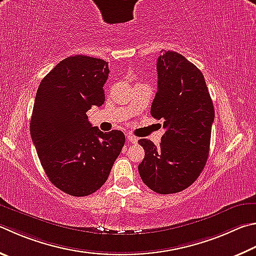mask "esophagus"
Here are the masks:
<instances>
[{"label":"esophagus","instance_id":"1","mask_svg":"<svg viewBox=\"0 0 256 256\" xmlns=\"http://www.w3.org/2000/svg\"><path fill=\"white\" fill-rule=\"evenodd\" d=\"M126 138H128V141L130 143L136 144V143L138 142V138H136L134 136H131V134H128V136H126Z\"/></svg>","mask_w":256,"mask_h":256}]
</instances>
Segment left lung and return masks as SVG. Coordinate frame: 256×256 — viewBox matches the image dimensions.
<instances>
[{
  "instance_id": "8db88e82",
  "label": "left lung",
  "mask_w": 256,
  "mask_h": 256,
  "mask_svg": "<svg viewBox=\"0 0 256 256\" xmlns=\"http://www.w3.org/2000/svg\"><path fill=\"white\" fill-rule=\"evenodd\" d=\"M156 72L151 115L164 120L166 132L159 146L148 138L138 140L146 152L138 174L153 192L168 194L182 192L202 174L215 112L202 72L182 54L164 51Z\"/></svg>"
}]
</instances>
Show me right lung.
<instances>
[{
    "label": "right lung",
    "mask_w": 256,
    "mask_h": 256,
    "mask_svg": "<svg viewBox=\"0 0 256 256\" xmlns=\"http://www.w3.org/2000/svg\"><path fill=\"white\" fill-rule=\"evenodd\" d=\"M108 62L88 56L60 62L36 90L30 133L49 180L70 196L98 190L125 143L123 132L104 133L86 113L105 102Z\"/></svg>",
    "instance_id": "obj_1"
}]
</instances>
